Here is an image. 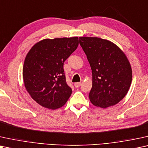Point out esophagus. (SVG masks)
<instances>
[{"label":"esophagus","instance_id":"34e87169","mask_svg":"<svg viewBox=\"0 0 148 148\" xmlns=\"http://www.w3.org/2000/svg\"><path fill=\"white\" fill-rule=\"evenodd\" d=\"M80 85H81V82H76L74 84V86H75L76 88H78Z\"/></svg>","mask_w":148,"mask_h":148}]
</instances>
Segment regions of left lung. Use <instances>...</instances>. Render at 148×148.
<instances>
[{
	"label": "left lung",
	"instance_id": "8db88e82",
	"mask_svg": "<svg viewBox=\"0 0 148 148\" xmlns=\"http://www.w3.org/2000/svg\"><path fill=\"white\" fill-rule=\"evenodd\" d=\"M92 70V88L88 97L101 108L121 101L129 91L132 69L125 53L111 41L97 37H79Z\"/></svg>",
	"mask_w": 148,
	"mask_h": 148
}]
</instances>
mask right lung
Returning <instances> with one entry per match:
<instances>
[{
    "label": "right lung",
    "instance_id": "obj_1",
    "mask_svg": "<svg viewBox=\"0 0 148 148\" xmlns=\"http://www.w3.org/2000/svg\"><path fill=\"white\" fill-rule=\"evenodd\" d=\"M78 42L77 36L45 38L28 51L23 66V83L39 105L56 110L64 106L70 98L72 88L66 83L63 66Z\"/></svg>",
    "mask_w": 148,
    "mask_h": 148
}]
</instances>
